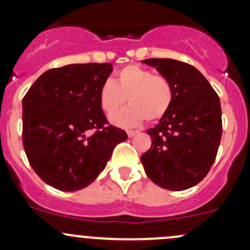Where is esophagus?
<instances>
[{
	"label": "esophagus",
	"instance_id": "34e87169",
	"mask_svg": "<svg viewBox=\"0 0 250 250\" xmlns=\"http://www.w3.org/2000/svg\"><path fill=\"white\" fill-rule=\"evenodd\" d=\"M137 133H138V130H130V129L127 130V134L129 138H133L135 134H137Z\"/></svg>",
	"mask_w": 250,
	"mask_h": 250
}]
</instances>
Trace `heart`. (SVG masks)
I'll use <instances>...</instances> for the list:
<instances>
[{"label":"heart","mask_w":250,"mask_h":250,"mask_svg":"<svg viewBox=\"0 0 250 250\" xmlns=\"http://www.w3.org/2000/svg\"><path fill=\"white\" fill-rule=\"evenodd\" d=\"M173 85L167 77L153 75L140 65H127L116 74L115 82L105 81L99 88V103L107 115H112L125 103V109L111 116V122L121 127H133L145 121L157 122L170 109Z\"/></svg>","instance_id":"heart-1"}]
</instances>
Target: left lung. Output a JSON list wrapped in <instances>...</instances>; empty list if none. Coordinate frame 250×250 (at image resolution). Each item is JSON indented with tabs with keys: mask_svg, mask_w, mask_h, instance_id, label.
<instances>
[{
	"mask_svg": "<svg viewBox=\"0 0 250 250\" xmlns=\"http://www.w3.org/2000/svg\"><path fill=\"white\" fill-rule=\"evenodd\" d=\"M141 62L156 67L170 81V109L155 128L150 150L140 157L145 173L158 186L181 191L197 185L215 161L223 133L218 94L192 65L150 58Z\"/></svg>",
	"mask_w": 250,
	"mask_h": 250,
	"instance_id": "obj_1",
	"label": "left lung"
}]
</instances>
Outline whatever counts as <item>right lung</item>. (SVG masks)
<instances>
[{"mask_svg":"<svg viewBox=\"0 0 250 250\" xmlns=\"http://www.w3.org/2000/svg\"><path fill=\"white\" fill-rule=\"evenodd\" d=\"M110 62L70 64L50 69L22 99V144L32 169L60 191L84 188L106 167L125 130L107 125L99 88L112 72Z\"/></svg>","mask_w":250,"mask_h":250,"instance_id":"1","label":"right lung"}]
</instances>
